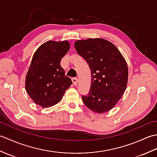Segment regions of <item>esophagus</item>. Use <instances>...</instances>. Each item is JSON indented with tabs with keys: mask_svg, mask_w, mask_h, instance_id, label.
<instances>
[{
	"mask_svg": "<svg viewBox=\"0 0 157 157\" xmlns=\"http://www.w3.org/2000/svg\"><path fill=\"white\" fill-rule=\"evenodd\" d=\"M71 80H72V82H73V84L74 85V86H76L77 84H78V79H77V78H73L71 79Z\"/></svg>",
	"mask_w": 157,
	"mask_h": 157,
	"instance_id": "1",
	"label": "esophagus"
}]
</instances>
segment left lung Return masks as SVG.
Segmentation results:
<instances>
[{
	"label": "left lung",
	"instance_id": "1",
	"mask_svg": "<svg viewBox=\"0 0 157 157\" xmlns=\"http://www.w3.org/2000/svg\"><path fill=\"white\" fill-rule=\"evenodd\" d=\"M74 46L91 70L90 89L87 95L82 96L83 102L95 113L108 112L121 99L128 84V68L124 57L105 39L77 40Z\"/></svg>",
	"mask_w": 157,
	"mask_h": 157
}]
</instances>
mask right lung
I'll use <instances>...</instances> for the list:
<instances>
[{"label": "right lung", "mask_w": 157, "mask_h": 157, "mask_svg": "<svg viewBox=\"0 0 157 157\" xmlns=\"http://www.w3.org/2000/svg\"><path fill=\"white\" fill-rule=\"evenodd\" d=\"M68 41L49 40L34 53L25 78V90L33 101L43 108L61 101L72 81L60 62L69 50Z\"/></svg>", "instance_id": "obj_1"}]
</instances>
